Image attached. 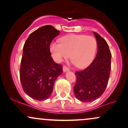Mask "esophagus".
I'll return each mask as SVG.
<instances>
[{
    "label": "esophagus",
    "instance_id": "34e87169",
    "mask_svg": "<svg viewBox=\"0 0 128 128\" xmlns=\"http://www.w3.org/2000/svg\"><path fill=\"white\" fill-rule=\"evenodd\" d=\"M63 70H64V72H66L67 71H70V68H69L68 67H67L66 66L64 65V66H63Z\"/></svg>",
    "mask_w": 128,
    "mask_h": 128
}]
</instances>
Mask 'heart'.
<instances>
[{"label": "heart", "instance_id": "b5f03b06", "mask_svg": "<svg viewBox=\"0 0 128 128\" xmlns=\"http://www.w3.org/2000/svg\"><path fill=\"white\" fill-rule=\"evenodd\" d=\"M60 42H52L50 45V51L57 62L66 59L71 54V59L76 66L84 68L94 59L97 45L94 37L70 34L61 37Z\"/></svg>", "mask_w": 128, "mask_h": 128}]
</instances>
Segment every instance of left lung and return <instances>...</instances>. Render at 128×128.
Wrapping results in <instances>:
<instances>
[{
  "mask_svg": "<svg viewBox=\"0 0 128 128\" xmlns=\"http://www.w3.org/2000/svg\"><path fill=\"white\" fill-rule=\"evenodd\" d=\"M97 44L96 58L86 68L76 71L74 92L76 98L83 102L94 101L106 90L110 78L111 52L104 38L94 32Z\"/></svg>",
  "mask_w": 128,
  "mask_h": 128,
  "instance_id": "obj_1",
  "label": "left lung"
}]
</instances>
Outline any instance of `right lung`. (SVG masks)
<instances>
[{
    "label": "right lung",
    "instance_id": "obj_1",
    "mask_svg": "<svg viewBox=\"0 0 128 128\" xmlns=\"http://www.w3.org/2000/svg\"><path fill=\"white\" fill-rule=\"evenodd\" d=\"M59 34L52 26H44L31 33L24 44L20 79L24 92L35 100L50 97L54 82L63 72V66L53 60L50 48Z\"/></svg>",
    "mask_w": 128,
    "mask_h": 128
}]
</instances>
